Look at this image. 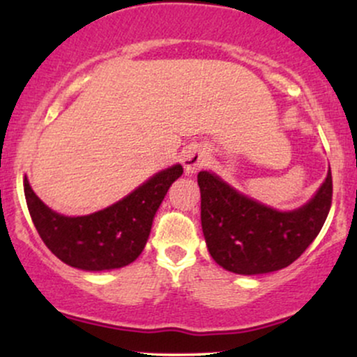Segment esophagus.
Returning <instances> with one entry per match:
<instances>
[{
  "label": "esophagus",
  "instance_id": "1",
  "mask_svg": "<svg viewBox=\"0 0 357 357\" xmlns=\"http://www.w3.org/2000/svg\"><path fill=\"white\" fill-rule=\"evenodd\" d=\"M183 166L188 174L196 173L203 166H206V153L199 146L188 147L183 153Z\"/></svg>",
  "mask_w": 357,
  "mask_h": 357
}]
</instances>
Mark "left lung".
I'll return each instance as SVG.
<instances>
[{
	"instance_id": "obj_1",
	"label": "left lung",
	"mask_w": 357,
	"mask_h": 357,
	"mask_svg": "<svg viewBox=\"0 0 357 357\" xmlns=\"http://www.w3.org/2000/svg\"><path fill=\"white\" fill-rule=\"evenodd\" d=\"M198 184L208 252L225 270L240 275L289 267L319 235L333 203L331 169L314 198L292 211L265 206L210 171H199Z\"/></svg>"
}]
</instances>
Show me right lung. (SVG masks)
<instances>
[{"mask_svg": "<svg viewBox=\"0 0 357 357\" xmlns=\"http://www.w3.org/2000/svg\"><path fill=\"white\" fill-rule=\"evenodd\" d=\"M183 166L159 171L121 202L87 216H63L52 211L24 179V198L43 243L70 267L102 272L132 264L149 238L159 204Z\"/></svg>", "mask_w": 357, "mask_h": 357, "instance_id": "1", "label": "right lung"}]
</instances>
